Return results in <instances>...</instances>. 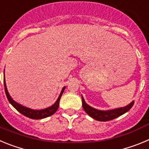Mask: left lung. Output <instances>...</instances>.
<instances>
[{"label": "left lung", "mask_w": 149, "mask_h": 149, "mask_svg": "<svg viewBox=\"0 0 149 149\" xmlns=\"http://www.w3.org/2000/svg\"><path fill=\"white\" fill-rule=\"evenodd\" d=\"M82 97V106L84 110H85L86 113L93 118L95 120L100 121V122H106V121L113 120L117 117L120 116L125 113L126 112L128 111L130 109L133 107L134 104V101L127 104V106L123 107H119V108L113 109V110H101L95 109L93 107L89 106V104L86 103V101L84 100V97Z\"/></svg>", "instance_id": "obj_1"}]
</instances>
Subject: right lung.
Here are the masks:
<instances>
[{
  "mask_svg": "<svg viewBox=\"0 0 149 149\" xmlns=\"http://www.w3.org/2000/svg\"><path fill=\"white\" fill-rule=\"evenodd\" d=\"M5 72V71H4ZM3 82H4V87H5V93H6V97H7L8 101H10V103L13 105L17 110H18L19 113H21L22 114H23L24 116L28 117L30 119H42L46 118V117H48L50 116H52L55 112L57 110L59 107V104H60V100L61 98L62 95H63V92L65 90V86L62 89L61 92H60V94L59 95L58 98L54 104H52L51 106L48 107L47 108L42 109V110H33V109L29 108L27 107H24L23 105L18 104V102H16L12 98V97L10 96V95L9 94V92L7 90V88H6V81H5V74L4 77H3Z\"/></svg>",
  "mask_w": 149,
  "mask_h": 149,
  "instance_id": "add662e5",
  "label": "right lung"
}]
</instances>
